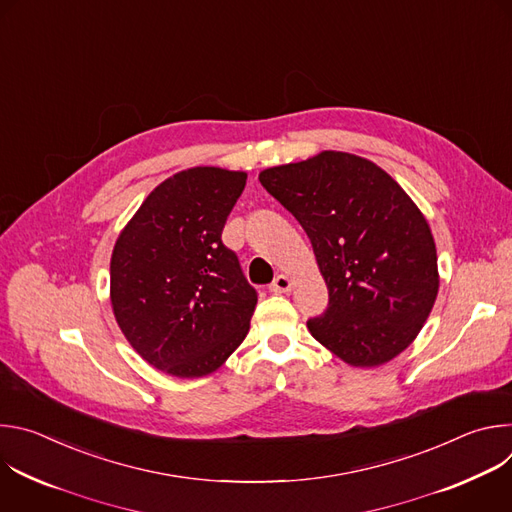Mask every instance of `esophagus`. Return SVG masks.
Here are the masks:
<instances>
[{"label": "esophagus", "mask_w": 512, "mask_h": 512, "mask_svg": "<svg viewBox=\"0 0 512 512\" xmlns=\"http://www.w3.org/2000/svg\"><path fill=\"white\" fill-rule=\"evenodd\" d=\"M269 289L275 291V294H285V291L291 289V279L281 273V275H277V277L273 279V283L269 285Z\"/></svg>", "instance_id": "obj_1"}]
</instances>
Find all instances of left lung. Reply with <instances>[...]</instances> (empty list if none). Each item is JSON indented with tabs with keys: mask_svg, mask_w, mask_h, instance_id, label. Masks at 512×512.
I'll list each match as a JSON object with an SVG mask.
<instances>
[{
	"mask_svg": "<svg viewBox=\"0 0 512 512\" xmlns=\"http://www.w3.org/2000/svg\"><path fill=\"white\" fill-rule=\"evenodd\" d=\"M263 188L302 225L328 285L312 336L354 367L403 352L437 296V255L427 221L373 162L322 152L259 174Z\"/></svg>",
	"mask_w": 512,
	"mask_h": 512,
	"instance_id": "left-lung-1",
	"label": "left lung"
}]
</instances>
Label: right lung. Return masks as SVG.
<instances>
[{
    "label": "right lung",
    "instance_id": "right-lung-1",
    "mask_svg": "<svg viewBox=\"0 0 512 512\" xmlns=\"http://www.w3.org/2000/svg\"><path fill=\"white\" fill-rule=\"evenodd\" d=\"M247 174L192 168L143 200L111 257V304L129 344L182 379L216 371L245 340L257 306L223 243Z\"/></svg>",
    "mask_w": 512,
    "mask_h": 512
}]
</instances>
